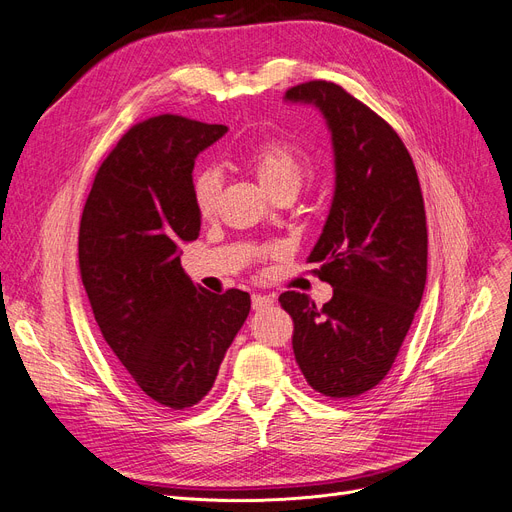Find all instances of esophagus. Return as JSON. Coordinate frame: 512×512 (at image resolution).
I'll list each match as a JSON object with an SVG mask.
<instances>
[{
	"label": "esophagus",
	"mask_w": 512,
	"mask_h": 512,
	"mask_svg": "<svg viewBox=\"0 0 512 512\" xmlns=\"http://www.w3.org/2000/svg\"><path fill=\"white\" fill-rule=\"evenodd\" d=\"M251 301H253V310H255V312L266 310V308H270V306L274 304V299L268 297V295H253Z\"/></svg>",
	"instance_id": "1"
}]
</instances>
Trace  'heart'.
<instances>
[{
  "label": "heart",
  "mask_w": 512,
  "mask_h": 512,
  "mask_svg": "<svg viewBox=\"0 0 512 512\" xmlns=\"http://www.w3.org/2000/svg\"><path fill=\"white\" fill-rule=\"evenodd\" d=\"M238 162L255 173L270 196L297 194L306 179V162L299 151L282 141H257L238 149ZM221 181L215 170H204L194 181V196L202 215H213Z\"/></svg>",
  "instance_id": "obj_1"
}]
</instances>
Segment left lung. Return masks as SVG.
<instances>
[{
  "instance_id": "obj_1",
  "label": "left lung",
  "mask_w": 512,
  "mask_h": 512,
  "mask_svg": "<svg viewBox=\"0 0 512 512\" xmlns=\"http://www.w3.org/2000/svg\"><path fill=\"white\" fill-rule=\"evenodd\" d=\"M287 103L316 107L333 145L335 192L308 257L333 287L323 308L280 295L293 318V352L306 382L331 399H354L390 371L420 308L428 266L424 198L401 137L333 82H306Z\"/></svg>"
}]
</instances>
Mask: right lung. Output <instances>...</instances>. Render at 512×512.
Masks as SVG:
<instances>
[{
    "mask_svg": "<svg viewBox=\"0 0 512 512\" xmlns=\"http://www.w3.org/2000/svg\"><path fill=\"white\" fill-rule=\"evenodd\" d=\"M227 132L181 116L132 126L101 164L80 221V274L122 375L170 409L200 403L251 310V295L208 293L181 268L200 234L194 162Z\"/></svg>",
    "mask_w": 512,
    "mask_h": 512,
    "instance_id": "add662e5",
    "label": "right lung"
}]
</instances>
